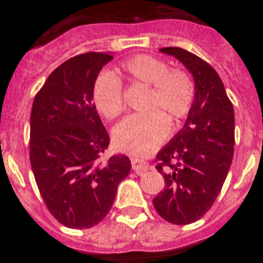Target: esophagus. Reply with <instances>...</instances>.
Segmentation results:
<instances>
[{"instance_id": "1", "label": "esophagus", "mask_w": 263, "mask_h": 263, "mask_svg": "<svg viewBox=\"0 0 263 263\" xmlns=\"http://www.w3.org/2000/svg\"><path fill=\"white\" fill-rule=\"evenodd\" d=\"M132 169L136 173L142 175V173L146 172L148 169V162H146L143 160H139V158H132Z\"/></svg>"}]
</instances>
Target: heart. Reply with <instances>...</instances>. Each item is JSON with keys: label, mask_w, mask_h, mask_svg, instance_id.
Instances as JSON below:
<instances>
[{"label": "heart", "mask_w": 263, "mask_h": 263, "mask_svg": "<svg viewBox=\"0 0 263 263\" xmlns=\"http://www.w3.org/2000/svg\"><path fill=\"white\" fill-rule=\"evenodd\" d=\"M120 71L132 83L148 86L146 109L132 115L113 131V142L120 152L144 157L154 152L168 135L169 123H179L191 111L195 101V84L183 69L169 68L162 60L139 54L125 60ZM92 101L106 119H116L124 110L123 83L103 72L92 86Z\"/></svg>", "instance_id": "1"}]
</instances>
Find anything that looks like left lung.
I'll return each mask as SVG.
<instances>
[{
    "label": "left lung",
    "mask_w": 263,
    "mask_h": 263,
    "mask_svg": "<svg viewBox=\"0 0 263 263\" xmlns=\"http://www.w3.org/2000/svg\"><path fill=\"white\" fill-rule=\"evenodd\" d=\"M187 68L195 101L184 127L157 154L165 188L153 199L157 213L176 225L195 222L220 194L235 146V113L216 69L181 47H162Z\"/></svg>",
    "instance_id": "obj_1"
}]
</instances>
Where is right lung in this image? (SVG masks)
Instances as JSON below:
<instances>
[{"label":"right lung","mask_w":263,"mask_h":263,"mask_svg":"<svg viewBox=\"0 0 263 263\" xmlns=\"http://www.w3.org/2000/svg\"><path fill=\"white\" fill-rule=\"evenodd\" d=\"M110 60V53L97 51L67 60L32 103L31 168L46 208L68 228H91L102 221L131 171L127 156L99 160L110 139L92 101V86Z\"/></svg>","instance_id":"1"}]
</instances>
